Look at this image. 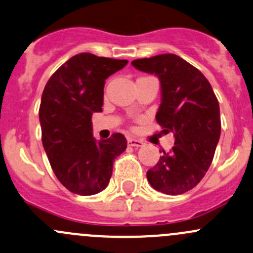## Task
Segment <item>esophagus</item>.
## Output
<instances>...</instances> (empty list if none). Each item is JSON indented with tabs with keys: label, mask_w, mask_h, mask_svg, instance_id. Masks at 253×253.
Wrapping results in <instances>:
<instances>
[{
	"label": "esophagus",
	"mask_w": 253,
	"mask_h": 253,
	"mask_svg": "<svg viewBox=\"0 0 253 253\" xmlns=\"http://www.w3.org/2000/svg\"><path fill=\"white\" fill-rule=\"evenodd\" d=\"M127 143H128L129 147H142V145L144 144L142 139H135V138L132 137L127 138Z\"/></svg>",
	"instance_id": "1"
}]
</instances>
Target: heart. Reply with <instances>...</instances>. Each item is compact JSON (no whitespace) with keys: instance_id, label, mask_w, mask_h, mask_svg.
<instances>
[{"instance_id":"obj_1","label":"heart","mask_w":253,"mask_h":253,"mask_svg":"<svg viewBox=\"0 0 253 253\" xmlns=\"http://www.w3.org/2000/svg\"><path fill=\"white\" fill-rule=\"evenodd\" d=\"M144 78H148V76H144ZM144 78H139V79H144Z\"/></svg>"}]
</instances>
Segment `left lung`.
<instances>
[{
  "mask_svg": "<svg viewBox=\"0 0 253 253\" xmlns=\"http://www.w3.org/2000/svg\"><path fill=\"white\" fill-rule=\"evenodd\" d=\"M132 65L160 79L162 102L156 121L162 133L174 134V147L162 150L158 164L147 172L149 183L167 195L187 193L206 174L219 140L216 94L199 69L172 53L135 59Z\"/></svg>",
  "mask_w": 253,
  "mask_h": 253,
  "instance_id": "left-lung-1",
  "label": "left lung"
}]
</instances>
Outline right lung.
Returning a JSON list of instances; mask_svg holds the SVG:
<instances>
[{
    "label": "right lung",
    "mask_w": 253,
    "mask_h": 253,
    "mask_svg": "<svg viewBox=\"0 0 253 253\" xmlns=\"http://www.w3.org/2000/svg\"><path fill=\"white\" fill-rule=\"evenodd\" d=\"M127 63L80 53L44 86L39 110L42 144L55 177L71 193L87 196L104 190L114 160L126 150L121 133L95 142L92 114L102 111L105 80Z\"/></svg>",
    "instance_id": "add662e5"
}]
</instances>
